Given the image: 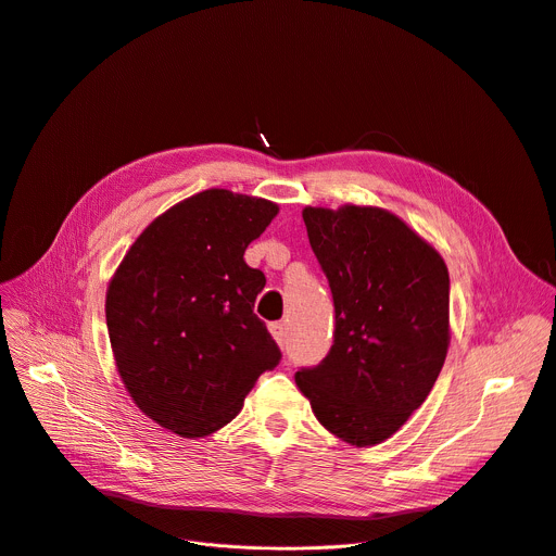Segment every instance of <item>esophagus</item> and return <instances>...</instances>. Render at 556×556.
<instances>
[{
  "mask_svg": "<svg viewBox=\"0 0 556 556\" xmlns=\"http://www.w3.org/2000/svg\"><path fill=\"white\" fill-rule=\"evenodd\" d=\"M268 328H270V334H273V339L277 341V345L283 348V345H286V326L277 321V324H270Z\"/></svg>",
  "mask_w": 556,
  "mask_h": 556,
  "instance_id": "1",
  "label": "esophagus"
}]
</instances>
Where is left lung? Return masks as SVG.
<instances>
[{
    "instance_id": "left-lung-1",
    "label": "left lung",
    "mask_w": 556,
    "mask_h": 556,
    "mask_svg": "<svg viewBox=\"0 0 556 556\" xmlns=\"http://www.w3.org/2000/svg\"><path fill=\"white\" fill-rule=\"evenodd\" d=\"M309 247L334 299V345L296 387L352 446L391 438L427 401L444 365L448 270L405 219L378 206H305Z\"/></svg>"
}]
</instances>
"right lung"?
<instances>
[{"mask_svg":"<svg viewBox=\"0 0 556 556\" xmlns=\"http://www.w3.org/2000/svg\"><path fill=\"white\" fill-rule=\"evenodd\" d=\"M279 206L206 189L157 215L110 279L105 319L134 405L180 438H204L244 407L281 352L255 314L266 286L244 262Z\"/></svg>","mask_w":556,"mask_h":556,"instance_id":"1","label":"right lung"}]
</instances>
